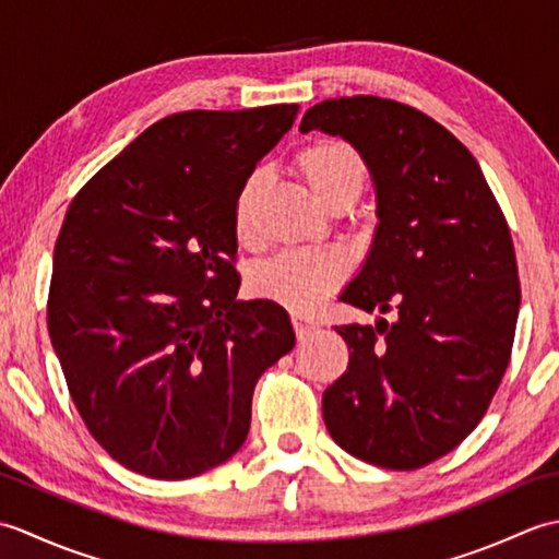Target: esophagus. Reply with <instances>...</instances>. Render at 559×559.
I'll list each match as a JSON object with an SVG mask.
<instances>
[{
	"label": "esophagus",
	"mask_w": 559,
	"mask_h": 559,
	"mask_svg": "<svg viewBox=\"0 0 559 559\" xmlns=\"http://www.w3.org/2000/svg\"><path fill=\"white\" fill-rule=\"evenodd\" d=\"M290 322H293V329H295V334H298V338L312 334L314 329H319V324L314 322V319H307L302 314H293Z\"/></svg>",
	"instance_id": "1"
}]
</instances>
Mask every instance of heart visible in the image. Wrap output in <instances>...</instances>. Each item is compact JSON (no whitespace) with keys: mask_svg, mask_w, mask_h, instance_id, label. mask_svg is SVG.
<instances>
[{"mask_svg":"<svg viewBox=\"0 0 559 559\" xmlns=\"http://www.w3.org/2000/svg\"><path fill=\"white\" fill-rule=\"evenodd\" d=\"M302 180L329 211L350 209L367 180L365 163L341 141H317L295 158ZM264 175L252 173L242 182L233 209V228L242 245L254 242V206ZM348 264L336 252H310L290 249L273 257L252 273V288L261 298L278 302L288 310L307 312L319 305L326 293L346 278Z\"/></svg>","mask_w":559,"mask_h":559,"instance_id":"obj_1","label":"heart"}]
</instances>
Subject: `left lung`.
I'll use <instances>...</instances> for the list:
<instances>
[{"mask_svg": "<svg viewBox=\"0 0 559 559\" xmlns=\"http://www.w3.org/2000/svg\"><path fill=\"white\" fill-rule=\"evenodd\" d=\"M346 139L372 175L374 240L341 300L396 322L336 326L348 370L322 396L355 459L413 471L449 454L488 411L521 305L504 213L478 160L432 117L377 96L331 98L300 132Z\"/></svg>", "mask_w": 559, "mask_h": 559, "instance_id": "8db88e82", "label": "left lung"}]
</instances>
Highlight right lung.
Returning <instances> with one entry per match:
<instances>
[{"mask_svg": "<svg viewBox=\"0 0 559 559\" xmlns=\"http://www.w3.org/2000/svg\"><path fill=\"white\" fill-rule=\"evenodd\" d=\"M298 105L163 117L69 204L47 329L88 432L185 480L245 444L257 379L293 350L281 305L237 300L233 209Z\"/></svg>", "mask_w": 559, "mask_h": 559, "instance_id": "obj_1", "label": "right lung"}]
</instances>
